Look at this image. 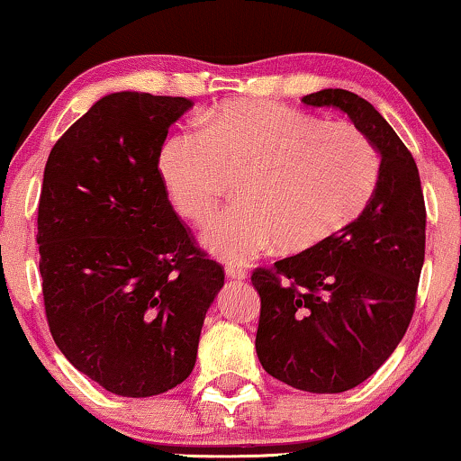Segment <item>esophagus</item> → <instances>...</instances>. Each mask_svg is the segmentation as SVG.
Returning a JSON list of instances; mask_svg holds the SVG:
<instances>
[{
	"label": "esophagus",
	"instance_id": "esophagus-1",
	"mask_svg": "<svg viewBox=\"0 0 461 461\" xmlns=\"http://www.w3.org/2000/svg\"><path fill=\"white\" fill-rule=\"evenodd\" d=\"M225 276H228L230 280H238V282L246 280V271L242 267H236V265H225Z\"/></svg>",
	"mask_w": 461,
	"mask_h": 461
}]
</instances>
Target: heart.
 Listing matches in <instances>:
<instances>
[{
  "label": "heart",
  "mask_w": 461,
  "mask_h": 461,
  "mask_svg": "<svg viewBox=\"0 0 461 461\" xmlns=\"http://www.w3.org/2000/svg\"><path fill=\"white\" fill-rule=\"evenodd\" d=\"M158 171L181 217L204 223L238 177V200L203 231V244L231 263L277 246L320 249L366 211L380 179L372 140L351 122L265 100L223 102L200 133L168 138Z\"/></svg>",
  "instance_id": "1"
}]
</instances>
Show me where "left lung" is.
I'll return each instance as SVG.
<instances>
[{"mask_svg":"<svg viewBox=\"0 0 461 461\" xmlns=\"http://www.w3.org/2000/svg\"><path fill=\"white\" fill-rule=\"evenodd\" d=\"M345 113L380 154L366 211L320 249L257 269V355L274 378L307 393H345L367 380L405 336L424 265L420 173L384 116L347 89L304 95Z\"/></svg>","mask_w":461,"mask_h":461,"instance_id":"left-lung-1","label":"left lung"}]
</instances>
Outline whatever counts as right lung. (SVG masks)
I'll use <instances>...</instances> for the list:
<instances>
[{
    "mask_svg": "<svg viewBox=\"0 0 461 461\" xmlns=\"http://www.w3.org/2000/svg\"><path fill=\"white\" fill-rule=\"evenodd\" d=\"M187 98L116 92L51 148L37 215L50 332L64 357L121 397L171 391L196 366L223 267L168 203L158 154Z\"/></svg>",
    "mask_w": 461,
    "mask_h": 461,
    "instance_id": "right-lung-1",
    "label": "right lung"
}]
</instances>
